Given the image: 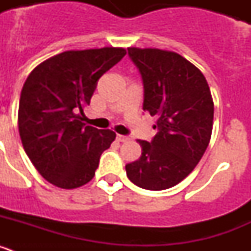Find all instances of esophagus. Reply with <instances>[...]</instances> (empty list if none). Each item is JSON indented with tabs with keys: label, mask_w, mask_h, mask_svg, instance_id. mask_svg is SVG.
Segmentation results:
<instances>
[{
	"label": "esophagus",
	"mask_w": 251,
	"mask_h": 251,
	"mask_svg": "<svg viewBox=\"0 0 251 251\" xmlns=\"http://www.w3.org/2000/svg\"><path fill=\"white\" fill-rule=\"evenodd\" d=\"M117 141H118V142H128V141H129V138H128L127 136H121V134H118V136H117Z\"/></svg>",
	"instance_id": "obj_1"
}]
</instances>
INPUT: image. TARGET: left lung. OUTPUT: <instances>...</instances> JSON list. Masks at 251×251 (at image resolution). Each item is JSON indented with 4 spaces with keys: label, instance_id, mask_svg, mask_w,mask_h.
<instances>
[{
    "label": "left lung",
    "instance_id": "obj_1",
    "mask_svg": "<svg viewBox=\"0 0 251 251\" xmlns=\"http://www.w3.org/2000/svg\"><path fill=\"white\" fill-rule=\"evenodd\" d=\"M145 88L143 110L156 115L158 129L141 141L142 156L126 166L138 187L161 191L191 174L211 138L214 101L202 73L174 51L128 48Z\"/></svg>",
    "mask_w": 251,
    "mask_h": 251
}]
</instances>
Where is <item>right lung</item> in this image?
<instances>
[{
    "label": "right lung",
    "instance_id": "right-lung-1",
    "mask_svg": "<svg viewBox=\"0 0 251 251\" xmlns=\"http://www.w3.org/2000/svg\"><path fill=\"white\" fill-rule=\"evenodd\" d=\"M123 48L64 51L37 65L21 90L19 132L39 174L60 188H76L94 177L115 133L85 126L99 77L123 59Z\"/></svg>",
    "mask_w": 251,
    "mask_h": 251
}]
</instances>
